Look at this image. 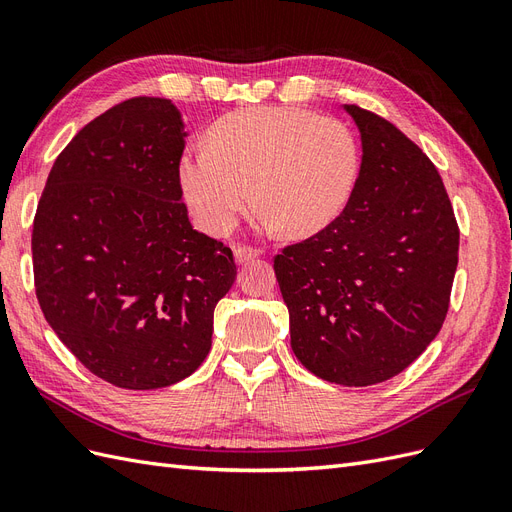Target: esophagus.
Here are the masks:
<instances>
[{
  "instance_id": "esophagus-1",
  "label": "esophagus",
  "mask_w": 512,
  "mask_h": 512,
  "mask_svg": "<svg viewBox=\"0 0 512 512\" xmlns=\"http://www.w3.org/2000/svg\"><path fill=\"white\" fill-rule=\"evenodd\" d=\"M258 256H260V250H254V247H245V245L235 247V260L239 262V265H243V262H250Z\"/></svg>"
}]
</instances>
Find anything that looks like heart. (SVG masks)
I'll list each match as a JSON object with an SVG mask.
<instances>
[{
	"label": "heart",
	"instance_id": "obj_1",
	"mask_svg": "<svg viewBox=\"0 0 512 512\" xmlns=\"http://www.w3.org/2000/svg\"><path fill=\"white\" fill-rule=\"evenodd\" d=\"M359 170V141L344 121L297 106H254L215 123L209 147L183 153L179 183L213 235L235 228L256 194L262 228L309 237L342 215Z\"/></svg>",
	"mask_w": 512,
	"mask_h": 512
}]
</instances>
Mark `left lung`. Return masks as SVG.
<instances>
[{"instance_id":"obj_1","label":"left lung","mask_w":512,"mask_h":512,"mask_svg":"<svg viewBox=\"0 0 512 512\" xmlns=\"http://www.w3.org/2000/svg\"><path fill=\"white\" fill-rule=\"evenodd\" d=\"M363 158L339 218L284 247L273 269L290 346L314 376L369 386L436 339L451 303L459 226L436 166L391 121L344 104Z\"/></svg>"}]
</instances>
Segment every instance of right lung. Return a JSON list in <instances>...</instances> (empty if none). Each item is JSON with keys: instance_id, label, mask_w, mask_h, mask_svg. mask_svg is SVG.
Segmentation results:
<instances>
[{"instance_id": "right-lung-1", "label": "right lung", "mask_w": 512, "mask_h": 512, "mask_svg": "<svg viewBox=\"0 0 512 512\" xmlns=\"http://www.w3.org/2000/svg\"><path fill=\"white\" fill-rule=\"evenodd\" d=\"M183 119L130 98L59 153L32 232L42 314L91 374L119 389L170 386L211 350L213 309L237 277L230 247L181 203Z\"/></svg>"}]
</instances>
